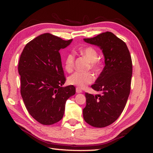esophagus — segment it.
<instances>
[{
  "mask_svg": "<svg viewBox=\"0 0 153 153\" xmlns=\"http://www.w3.org/2000/svg\"><path fill=\"white\" fill-rule=\"evenodd\" d=\"M76 93H80L82 92V89H81L80 88H79V87H76Z\"/></svg>",
  "mask_w": 153,
  "mask_h": 153,
  "instance_id": "esophagus-1",
  "label": "esophagus"
}]
</instances>
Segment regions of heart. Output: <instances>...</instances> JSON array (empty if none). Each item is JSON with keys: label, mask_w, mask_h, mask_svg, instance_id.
Listing matches in <instances>:
<instances>
[{"label": "heart", "mask_w": 153, "mask_h": 153, "mask_svg": "<svg viewBox=\"0 0 153 153\" xmlns=\"http://www.w3.org/2000/svg\"><path fill=\"white\" fill-rule=\"evenodd\" d=\"M84 56L87 58L90 63L89 69H91L95 72H98L102 68V60L98 58V51L92 46L86 47L81 51ZM75 60V54L73 53H68L64 60V68L68 72L74 69ZM95 77L91 72H79L76 71L68 77V82L70 85H74L83 88L88 84L91 83Z\"/></svg>", "instance_id": "b5f03b06"}]
</instances>
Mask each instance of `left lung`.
<instances>
[{"instance_id":"obj_1","label":"left lung","mask_w":153,"mask_h":153,"mask_svg":"<svg viewBox=\"0 0 153 153\" xmlns=\"http://www.w3.org/2000/svg\"><path fill=\"white\" fill-rule=\"evenodd\" d=\"M83 40L100 48L105 63L95 83L91 85L102 94L94 96L85 93L83 118L91 126L104 128L114 122L126 106L131 89V57L125 42L111 32Z\"/></svg>"}]
</instances>
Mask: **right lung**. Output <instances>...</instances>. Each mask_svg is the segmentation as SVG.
Returning <instances> with one entry per match:
<instances>
[{"instance_id":"obj_1","label":"right lung","mask_w":153,"mask_h":153,"mask_svg":"<svg viewBox=\"0 0 153 153\" xmlns=\"http://www.w3.org/2000/svg\"><path fill=\"white\" fill-rule=\"evenodd\" d=\"M71 41L42 34L26 44L19 58L21 95L30 114L41 124L59 122L67 99L76 93L74 85L62 87L66 77L59 51Z\"/></svg>"}]
</instances>
